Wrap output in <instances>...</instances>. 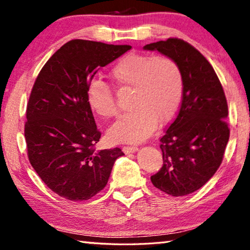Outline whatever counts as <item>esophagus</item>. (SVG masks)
<instances>
[{
    "instance_id": "esophagus-1",
    "label": "esophagus",
    "mask_w": 250,
    "mask_h": 250,
    "mask_svg": "<svg viewBox=\"0 0 250 250\" xmlns=\"http://www.w3.org/2000/svg\"><path fill=\"white\" fill-rule=\"evenodd\" d=\"M122 151H124L125 154L134 153V152L138 151V147L137 146H124L122 147Z\"/></svg>"
}]
</instances>
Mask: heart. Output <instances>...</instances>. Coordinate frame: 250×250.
<instances>
[{"mask_svg": "<svg viewBox=\"0 0 250 250\" xmlns=\"http://www.w3.org/2000/svg\"><path fill=\"white\" fill-rule=\"evenodd\" d=\"M113 82L121 88H133L132 111L122 115L108 131L115 143H140L153 133L158 121L170 122L183 98V75L177 62L167 56L129 53L110 69ZM86 99L96 115L111 118L118 108L113 92L100 79L87 84Z\"/></svg>", "mask_w": 250, "mask_h": 250, "instance_id": "obj_1", "label": "heart"}]
</instances>
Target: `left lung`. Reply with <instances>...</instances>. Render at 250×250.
Returning <instances> with one entry per match:
<instances>
[{
  "label": "left lung",
  "instance_id": "1",
  "mask_svg": "<svg viewBox=\"0 0 250 250\" xmlns=\"http://www.w3.org/2000/svg\"><path fill=\"white\" fill-rule=\"evenodd\" d=\"M143 48L174 59L184 83L179 113L160 140L163 166L151 182L168 195H188L200 189L223 161L229 139L226 97L214 68L191 44L167 39Z\"/></svg>",
  "mask_w": 250,
  "mask_h": 250
}]
</instances>
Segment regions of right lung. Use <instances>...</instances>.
<instances>
[{
  "mask_svg": "<svg viewBox=\"0 0 250 250\" xmlns=\"http://www.w3.org/2000/svg\"><path fill=\"white\" fill-rule=\"evenodd\" d=\"M130 45L73 40L40 71L29 96L25 122L27 155L34 170L66 200H89L109 180L119 147L96 151L101 133L86 99V88L101 67Z\"/></svg>",
  "mask_w": 250,
  "mask_h": 250,
  "instance_id": "add662e5",
  "label": "right lung"
}]
</instances>
